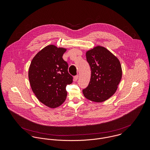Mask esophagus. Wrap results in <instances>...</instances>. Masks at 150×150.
I'll list each match as a JSON object with an SVG mask.
<instances>
[{
    "instance_id": "esophagus-1",
    "label": "esophagus",
    "mask_w": 150,
    "mask_h": 150,
    "mask_svg": "<svg viewBox=\"0 0 150 150\" xmlns=\"http://www.w3.org/2000/svg\"><path fill=\"white\" fill-rule=\"evenodd\" d=\"M78 79H79V75L75 76L74 77V81H77V80H78Z\"/></svg>"
}]
</instances>
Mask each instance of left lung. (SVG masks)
<instances>
[{
    "label": "left lung",
    "instance_id": "1",
    "mask_svg": "<svg viewBox=\"0 0 150 150\" xmlns=\"http://www.w3.org/2000/svg\"><path fill=\"white\" fill-rule=\"evenodd\" d=\"M91 76L88 86L83 90L86 99L102 102L114 94L122 78L120 61L106 48L97 46L86 52Z\"/></svg>",
    "mask_w": 150,
    "mask_h": 150
}]
</instances>
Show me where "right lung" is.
<instances>
[{
  "instance_id": "1",
  "label": "right lung",
  "mask_w": 150,
  "mask_h": 150,
  "mask_svg": "<svg viewBox=\"0 0 150 150\" xmlns=\"http://www.w3.org/2000/svg\"><path fill=\"white\" fill-rule=\"evenodd\" d=\"M66 51L54 45H47L35 55L29 67L28 76L33 93L39 101L51 108L64 102L66 86L73 82L68 64L62 58Z\"/></svg>"
}]
</instances>
